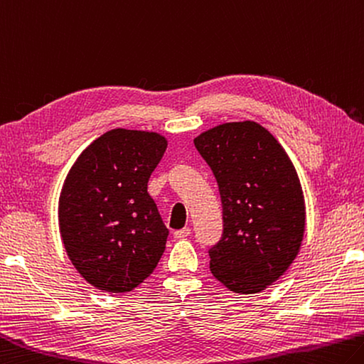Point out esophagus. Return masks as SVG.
I'll list each match as a JSON object with an SVG mask.
<instances>
[{
	"mask_svg": "<svg viewBox=\"0 0 364 364\" xmlns=\"http://www.w3.org/2000/svg\"><path fill=\"white\" fill-rule=\"evenodd\" d=\"M191 235V229L189 228H183V229H178L173 232V237L175 239H184V237Z\"/></svg>",
	"mask_w": 364,
	"mask_h": 364,
	"instance_id": "34e87169",
	"label": "esophagus"
}]
</instances>
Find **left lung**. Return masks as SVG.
Segmentation results:
<instances>
[{"instance_id":"obj_1","label":"left lung","mask_w":364,"mask_h":364,"mask_svg":"<svg viewBox=\"0 0 364 364\" xmlns=\"http://www.w3.org/2000/svg\"><path fill=\"white\" fill-rule=\"evenodd\" d=\"M216 178L223 235L210 270L230 291L261 293L287 272L306 229L299 176L277 138L257 122H226L194 138Z\"/></svg>"}]
</instances>
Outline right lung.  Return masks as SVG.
I'll return each mask as SVG.
<instances>
[{"mask_svg": "<svg viewBox=\"0 0 364 364\" xmlns=\"http://www.w3.org/2000/svg\"><path fill=\"white\" fill-rule=\"evenodd\" d=\"M165 149L156 132L113 129L68 171L58 199L60 235L73 266L102 291H132L161 259L168 229L148 181Z\"/></svg>", "mask_w": 364, "mask_h": 364, "instance_id": "1", "label": "right lung"}]
</instances>
